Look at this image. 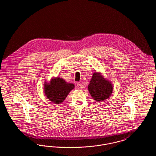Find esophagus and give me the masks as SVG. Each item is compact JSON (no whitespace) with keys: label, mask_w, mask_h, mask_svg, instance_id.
I'll return each instance as SVG.
<instances>
[{"label":"esophagus","mask_w":156,"mask_h":156,"mask_svg":"<svg viewBox=\"0 0 156 156\" xmlns=\"http://www.w3.org/2000/svg\"><path fill=\"white\" fill-rule=\"evenodd\" d=\"M76 87L78 89H82V88H83V86L81 83H78L77 85H76Z\"/></svg>","instance_id":"1"}]
</instances>
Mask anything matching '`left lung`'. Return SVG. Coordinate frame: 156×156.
<instances>
[{
	"instance_id": "1",
	"label": "left lung",
	"mask_w": 156,
	"mask_h": 156,
	"mask_svg": "<svg viewBox=\"0 0 156 156\" xmlns=\"http://www.w3.org/2000/svg\"><path fill=\"white\" fill-rule=\"evenodd\" d=\"M90 96L97 102H102L109 98L113 92L111 82L106 80L101 73H94L88 87Z\"/></svg>"
}]
</instances>
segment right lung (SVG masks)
<instances>
[{
	"label": "right lung",
	"instance_id": "add662e5",
	"mask_svg": "<svg viewBox=\"0 0 156 156\" xmlns=\"http://www.w3.org/2000/svg\"><path fill=\"white\" fill-rule=\"evenodd\" d=\"M74 87V84L68 83L61 78L55 77L52 78L50 82H44V92L45 95L52 103L61 104Z\"/></svg>",
	"mask_w": 156,
	"mask_h": 156
}]
</instances>
